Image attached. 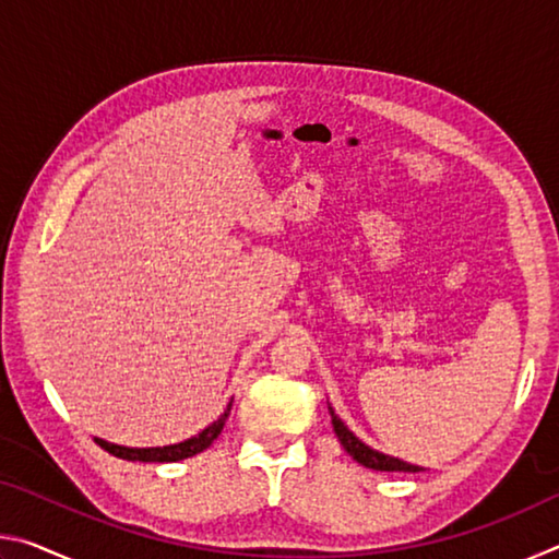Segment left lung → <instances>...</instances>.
<instances>
[{
	"instance_id": "left-lung-1",
	"label": "left lung",
	"mask_w": 559,
	"mask_h": 559,
	"mask_svg": "<svg viewBox=\"0 0 559 559\" xmlns=\"http://www.w3.org/2000/svg\"><path fill=\"white\" fill-rule=\"evenodd\" d=\"M330 409V421H333V429L337 433V441L343 443V449L353 456L357 463H362L365 468H372V471H402V473H419L424 471L421 466H414V463H406L402 459H394L390 453H382L372 447H367L362 439H357L353 431L345 427V421L340 419L335 414L333 406L328 404Z\"/></svg>"
}]
</instances>
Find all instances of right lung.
Here are the masks:
<instances>
[{"label":"right lung","instance_id":"obj_1","mask_svg":"<svg viewBox=\"0 0 559 559\" xmlns=\"http://www.w3.org/2000/svg\"><path fill=\"white\" fill-rule=\"evenodd\" d=\"M234 402V400H231ZM231 402L226 404L224 414L219 419L212 421L210 427L202 429L197 437L192 439H185L179 443H169V447H150V449H135V447H120V443H110L106 439H93L98 443L100 449H106L108 453L118 459H126V461H140V463H175V461H182L189 456H197V453H202L204 449H210L214 439L219 437L226 419H229V412H231Z\"/></svg>","mask_w":559,"mask_h":559}]
</instances>
